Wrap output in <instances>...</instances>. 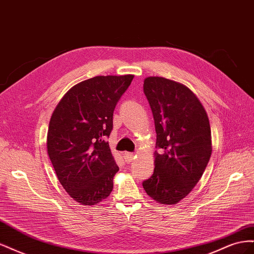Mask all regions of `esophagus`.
I'll list each match as a JSON object with an SVG mask.
<instances>
[{
    "label": "esophagus",
    "mask_w": 254,
    "mask_h": 254,
    "mask_svg": "<svg viewBox=\"0 0 254 254\" xmlns=\"http://www.w3.org/2000/svg\"><path fill=\"white\" fill-rule=\"evenodd\" d=\"M124 159L127 163L132 162V160L134 159V153L132 152H124Z\"/></svg>",
    "instance_id": "esophagus-1"
}]
</instances>
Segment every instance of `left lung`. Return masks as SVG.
<instances>
[{
	"label": "left lung",
	"mask_w": 254,
	"mask_h": 254,
	"mask_svg": "<svg viewBox=\"0 0 254 254\" xmlns=\"http://www.w3.org/2000/svg\"><path fill=\"white\" fill-rule=\"evenodd\" d=\"M143 89L155 120L158 148L153 174L143 188L157 202L176 204L195 188L209 163V118L198 97L180 82L149 76Z\"/></svg>",
	"instance_id": "obj_1"
}]
</instances>
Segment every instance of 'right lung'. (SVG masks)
Here are the masks:
<instances>
[{"label": "right lung", "mask_w": 254, "mask_h": 254, "mask_svg": "<svg viewBox=\"0 0 254 254\" xmlns=\"http://www.w3.org/2000/svg\"><path fill=\"white\" fill-rule=\"evenodd\" d=\"M133 75L95 76L75 84L54 110L47 147L61 186L75 201L94 205L110 195L119 166L109 137L113 111Z\"/></svg>", "instance_id": "obj_1"}]
</instances>
